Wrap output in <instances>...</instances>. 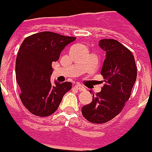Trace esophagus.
<instances>
[{
    "label": "esophagus",
    "instance_id": "1",
    "mask_svg": "<svg viewBox=\"0 0 152 152\" xmlns=\"http://www.w3.org/2000/svg\"><path fill=\"white\" fill-rule=\"evenodd\" d=\"M75 88L78 90V91H85V88L83 86V85H75Z\"/></svg>",
    "mask_w": 152,
    "mask_h": 152
}]
</instances>
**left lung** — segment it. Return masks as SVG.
<instances>
[{"label":"left lung","mask_w":152,"mask_h":152,"mask_svg":"<svg viewBox=\"0 0 152 152\" xmlns=\"http://www.w3.org/2000/svg\"><path fill=\"white\" fill-rule=\"evenodd\" d=\"M99 45L107 53L101 71L105 85L82 107L85 119L93 124L107 123L122 112L137 77L134 57L127 47L111 39H101Z\"/></svg>","instance_id":"left-lung-1"}]
</instances>
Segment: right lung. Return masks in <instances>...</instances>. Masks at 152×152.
Here are the masks:
<instances>
[{"mask_svg": "<svg viewBox=\"0 0 152 152\" xmlns=\"http://www.w3.org/2000/svg\"><path fill=\"white\" fill-rule=\"evenodd\" d=\"M75 37L45 31L24 39L16 59V79L20 87L23 105L34 115L47 117L54 113L63 96L72 89L71 82L50 84L52 62Z\"/></svg>", "mask_w": 152, "mask_h": 152, "instance_id": "right-lung-1", "label": "right lung"}]
</instances>
